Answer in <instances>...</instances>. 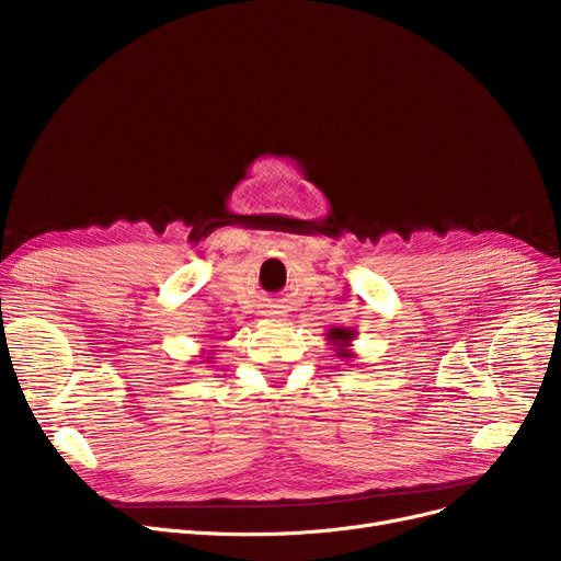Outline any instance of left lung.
Returning a JSON list of instances; mask_svg holds the SVG:
<instances>
[{"label":"left lung","mask_w":561,"mask_h":561,"mask_svg":"<svg viewBox=\"0 0 561 561\" xmlns=\"http://www.w3.org/2000/svg\"><path fill=\"white\" fill-rule=\"evenodd\" d=\"M352 339H355V332H350L345 328H336V330L328 332L330 345H336V357H343V359L352 357V352H350Z\"/></svg>","instance_id":"obj_1"}]
</instances>
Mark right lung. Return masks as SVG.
Returning a JSON list of instances; mask_svg holds the SVG:
<instances>
[{
  "instance_id": "right-lung-1",
  "label": "right lung",
  "mask_w": 561,
  "mask_h": 561,
  "mask_svg": "<svg viewBox=\"0 0 561 561\" xmlns=\"http://www.w3.org/2000/svg\"><path fill=\"white\" fill-rule=\"evenodd\" d=\"M209 359H211V357H209Z\"/></svg>"
}]
</instances>
